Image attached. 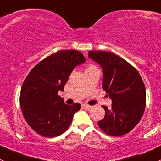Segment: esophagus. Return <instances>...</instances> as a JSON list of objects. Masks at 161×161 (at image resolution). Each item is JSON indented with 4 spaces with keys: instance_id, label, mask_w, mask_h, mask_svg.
Here are the masks:
<instances>
[{
    "instance_id": "esophagus-1",
    "label": "esophagus",
    "mask_w": 161,
    "mask_h": 161,
    "mask_svg": "<svg viewBox=\"0 0 161 161\" xmlns=\"http://www.w3.org/2000/svg\"><path fill=\"white\" fill-rule=\"evenodd\" d=\"M82 107H83L85 109H87V110H89L90 108H92L91 106H89V105H87V104H82Z\"/></svg>"
}]
</instances>
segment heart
<instances>
[{"label": "heart", "instance_id": "b5f03b06", "mask_svg": "<svg viewBox=\"0 0 161 161\" xmlns=\"http://www.w3.org/2000/svg\"><path fill=\"white\" fill-rule=\"evenodd\" d=\"M92 69H96V67H95V66H94V65H88V67H87L86 70Z\"/></svg>", "mask_w": 161, "mask_h": 161}]
</instances>
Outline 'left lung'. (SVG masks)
<instances>
[{"instance_id": "left-lung-1", "label": "left lung", "mask_w": 161, "mask_h": 161, "mask_svg": "<svg viewBox=\"0 0 161 161\" xmlns=\"http://www.w3.org/2000/svg\"><path fill=\"white\" fill-rule=\"evenodd\" d=\"M88 58L103 69L102 88L112 100L111 108L103 106L105 116L99 127L111 136H122L132 130L145 108V85L134 67L115 53L88 51Z\"/></svg>"}]
</instances>
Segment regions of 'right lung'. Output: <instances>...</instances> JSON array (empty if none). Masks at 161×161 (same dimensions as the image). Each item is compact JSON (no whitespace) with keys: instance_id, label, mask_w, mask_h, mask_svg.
I'll return each mask as SVG.
<instances>
[{"instance_id":"right-lung-1","label":"right lung","mask_w":161,"mask_h":161,"mask_svg":"<svg viewBox=\"0 0 161 161\" xmlns=\"http://www.w3.org/2000/svg\"><path fill=\"white\" fill-rule=\"evenodd\" d=\"M85 62L78 50H61L31 70L21 88L19 103L26 122L36 133L54 137L67 130L80 104H65L58 92L63 91L75 67Z\"/></svg>"}]
</instances>
